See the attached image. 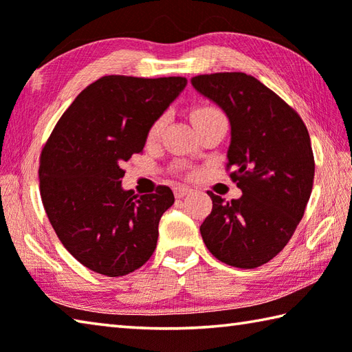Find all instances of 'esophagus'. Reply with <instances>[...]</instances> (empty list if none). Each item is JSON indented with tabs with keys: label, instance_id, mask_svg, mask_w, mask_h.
Listing matches in <instances>:
<instances>
[{
	"label": "esophagus",
	"instance_id": "34e87169",
	"mask_svg": "<svg viewBox=\"0 0 352 352\" xmlns=\"http://www.w3.org/2000/svg\"><path fill=\"white\" fill-rule=\"evenodd\" d=\"M173 192H175L176 198H184V196H187L188 193H192V188L186 187V186H176L173 188Z\"/></svg>",
	"mask_w": 352,
	"mask_h": 352
}]
</instances>
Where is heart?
I'll list each match as a JSON object with an SVG mask.
<instances>
[{
    "mask_svg": "<svg viewBox=\"0 0 352 352\" xmlns=\"http://www.w3.org/2000/svg\"><path fill=\"white\" fill-rule=\"evenodd\" d=\"M221 116H223V113H221V111L217 109V108L201 107V108H196L193 111L192 119H193V123L196 125V123H199V122H204V120H208V119H213V117H221ZM165 123H166V116L165 114L157 117V119L151 123L150 129H148V140L157 139L160 133H162Z\"/></svg>",
    "mask_w": 352,
    "mask_h": 352,
    "instance_id": "b5f03b06",
    "label": "heart"
}]
</instances>
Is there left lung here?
Masks as SVG:
<instances>
[{"label": "left lung", "mask_w": 352, "mask_h": 352, "mask_svg": "<svg viewBox=\"0 0 352 352\" xmlns=\"http://www.w3.org/2000/svg\"><path fill=\"white\" fill-rule=\"evenodd\" d=\"M192 85L218 103L230 120L226 170L241 198L207 192L212 213L201 235L214 258L254 269L285 249L303 218L314 186L311 138L297 111L244 72L196 76Z\"/></svg>", "instance_id": "8db88e82"}]
</instances>
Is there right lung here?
<instances>
[{
    "mask_svg": "<svg viewBox=\"0 0 352 352\" xmlns=\"http://www.w3.org/2000/svg\"><path fill=\"white\" fill-rule=\"evenodd\" d=\"M186 77L104 76L77 96L40 154V193L49 223L85 267L123 276L156 249L170 187L122 188L123 164L142 153L151 123L186 88Z\"/></svg>",
    "mask_w": 352,
    "mask_h": 352,
    "instance_id": "obj_1",
    "label": "right lung"
}]
</instances>
